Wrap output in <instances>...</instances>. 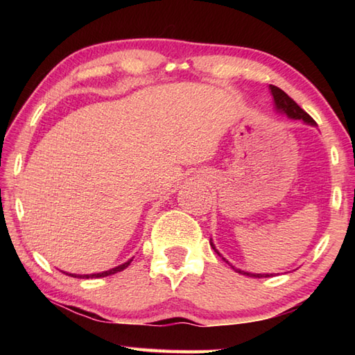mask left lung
<instances>
[{
	"instance_id": "left-lung-1",
	"label": "left lung",
	"mask_w": 355,
	"mask_h": 355,
	"mask_svg": "<svg viewBox=\"0 0 355 355\" xmlns=\"http://www.w3.org/2000/svg\"><path fill=\"white\" fill-rule=\"evenodd\" d=\"M270 92H271V96H273V99H275V108H276L279 112H284V114H286L290 119L302 120V122H305L306 125L315 126V122L313 120V117H311L310 114H308V112H305L302 108H300L299 105H297L296 102H294V101L291 99V97H290L288 94H286L285 92H282L281 88H277V87H275V85H270ZM210 245H212V248L218 253V256H220V258H223L221 253L218 252L216 248H215V245H214V243H212V239H210ZM223 259H224V258H223ZM224 261H225V259H224ZM225 262H227L229 266L236 271V273H241V275H245V276H250V277H270V276H273V275L248 273V271L235 268L229 261H225Z\"/></svg>"
}]
</instances>
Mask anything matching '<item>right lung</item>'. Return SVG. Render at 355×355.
Here are the masks:
<instances>
[{"mask_svg": "<svg viewBox=\"0 0 355 355\" xmlns=\"http://www.w3.org/2000/svg\"><path fill=\"white\" fill-rule=\"evenodd\" d=\"M131 261H132V259L126 261L125 263H122V266H119V267H114V268L107 270V271H102V273H93V275H73V273H65V275H69V276H71V277H78V279H93V277H105V276H111V275H114V273H119V271L125 270L128 266H130Z\"/></svg>", "mask_w": 355, "mask_h": 355, "instance_id": "right-lung-1", "label": "right lung"}]
</instances>
